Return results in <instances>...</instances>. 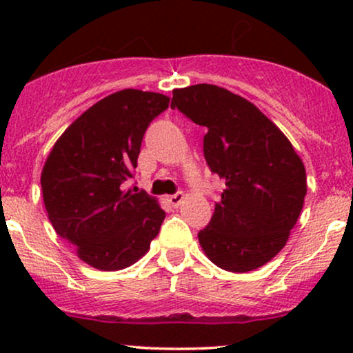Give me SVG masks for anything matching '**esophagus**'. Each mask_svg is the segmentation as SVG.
<instances>
[{
    "label": "esophagus",
    "instance_id": "1",
    "mask_svg": "<svg viewBox=\"0 0 353 353\" xmlns=\"http://www.w3.org/2000/svg\"><path fill=\"white\" fill-rule=\"evenodd\" d=\"M184 192H176L174 196H169L168 201L171 202L172 208H179V205L182 204V201H184Z\"/></svg>",
    "mask_w": 353,
    "mask_h": 353
}]
</instances>
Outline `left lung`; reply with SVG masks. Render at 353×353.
Segmentation results:
<instances>
[{"label": "left lung", "mask_w": 353, "mask_h": 353, "mask_svg": "<svg viewBox=\"0 0 353 353\" xmlns=\"http://www.w3.org/2000/svg\"><path fill=\"white\" fill-rule=\"evenodd\" d=\"M171 108L208 129L204 156L225 182L197 237L209 261L249 272L274 259L290 236L307 194L302 159L257 106L214 84L174 89Z\"/></svg>", "instance_id": "left-lung-1"}]
</instances>
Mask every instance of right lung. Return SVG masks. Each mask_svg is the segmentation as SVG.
<instances>
[{"label": "right lung", "instance_id": "add662e5", "mask_svg": "<svg viewBox=\"0 0 353 353\" xmlns=\"http://www.w3.org/2000/svg\"><path fill=\"white\" fill-rule=\"evenodd\" d=\"M171 98L123 89L84 111L52 145L43 201L59 237L88 265L121 270L148 252L165 212L144 190H125L148 125Z\"/></svg>", "mask_w": 353, "mask_h": 353}]
</instances>
